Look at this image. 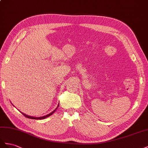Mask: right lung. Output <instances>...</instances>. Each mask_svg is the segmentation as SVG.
<instances>
[{"label":"right lung","instance_id":"obj_1","mask_svg":"<svg viewBox=\"0 0 148 148\" xmlns=\"http://www.w3.org/2000/svg\"><path fill=\"white\" fill-rule=\"evenodd\" d=\"M59 107V105H58V107H56V108L54 110V111H53L51 113H50L49 114H48V115H45V116H41V117H34V116H29V115H26V114H25V113H22V112H21L22 113L23 115L25 116V117H27V118H28V119H35V120H42V119H46V118H47V117H48L49 116H50V115H51L52 114L56 111V110H57V108H58V107Z\"/></svg>","mask_w":148,"mask_h":148}]
</instances>
